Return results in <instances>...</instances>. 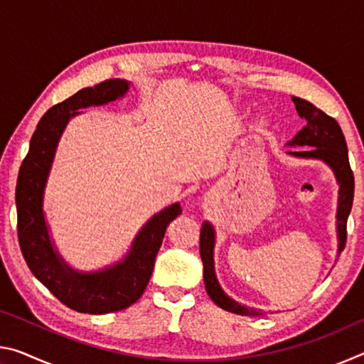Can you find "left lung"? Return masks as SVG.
<instances>
[{
  "label": "left lung",
  "mask_w": 364,
  "mask_h": 364,
  "mask_svg": "<svg viewBox=\"0 0 364 364\" xmlns=\"http://www.w3.org/2000/svg\"><path fill=\"white\" fill-rule=\"evenodd\" d=\"M297 109V114L305 119L306 125L295 134L289 146H308L310 149H301L289 152L291 156L301 159H319L329 165L334 171L336 180L338 183V205H337V237H338V250L341 252L347 242V220L350 210L353 205V193H355V178L353 171L350 168L348 151L342 128L338 127L336 119L324 114L321 109L313 106L311 102L300 97H292ZM213 247H215V231L212 225L205 221L202 223L200 230V258L204 263V284L205 291L215 304L226 311L237 313L244 316H258L260 311L254 308H247L239 305L237 301L228 297L220 287L217 276L213 268Z\"/></svg>",
  "instance_id": "8db88e82"
}]
</instances>
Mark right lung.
Instances as JSON below:
<instances>
[{
  "label": "right lung",
  "instance_id": "1",
  "mask_svg": "<svg viewBox=\"0 0 364 364\" xmlns=\"http://www.w3.org/2000/svg\"><path fill=\"white\" fill-rule=\"evenodd\" d=\"M128 88L130 83L125 80H106L93 88L80 90L69 100L53 106L36 125L17 176V236L30 271L64 305L90 315L125 310L143 295L167 226L181 215L178 202L154 215L141 228L122 262L95 273L72 269L49 239L43 213V194L60 134L72 117L80 114L78 109L119 100L127 95Z\"/></svg>",
  "mask_w": 364,
  "mask_h": 364
}]
</instances>
